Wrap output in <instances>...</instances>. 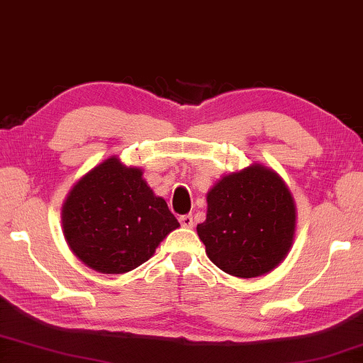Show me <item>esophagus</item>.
<instances>
[{"mask_svg": "<svg viewBox=\"0 0 363 363\" xmlns=\"http://www.w3.org/2000/svg\"><path fill=\"white\" fill-rule=\"evenodd\" d=\"M179 223L182 228H192L194 226V218L192 215H184L179 218Z\"/></svg>", "mask_w": 363, "mask_h": 363, "instance_id": "obj_1", "label": "esophagus"}]
</instances>
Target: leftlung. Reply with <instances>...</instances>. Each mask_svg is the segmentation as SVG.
Returning a JSON list of instances; mask_svg holds the SVG:
<instances>
[{"label": "left lung", "mask_w": 363, "mask_h": 363, "mask_svg": "<svg viewBox=\"0 0 363 363\" xmlns=\"http://www.w3.org/2000/svg\"><path fill=\"white\" fill-rule=\"evenodd\" d=\"M197 226L210 260L238 278H258L283 263L296 235L294 197L278 172L262 163L224 174L206 194Z\"/></svg>", "instance_id": "1"}]
</instances>
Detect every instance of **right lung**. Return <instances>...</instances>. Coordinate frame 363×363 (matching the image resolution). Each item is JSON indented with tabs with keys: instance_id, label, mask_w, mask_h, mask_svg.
Wrapping results in <instances>:
<instances>
[{
	"instance_id": "obj_1",
	"label": "right lung",
	"mask_w": 363,
	"mask_h": 363,
	"mask_svg": "<svg viewBox=\"0 0 363 363\" xmlns=\"http://www.w3.org/2000/svg\"><path fill=\"white\" fill-rule=\"evenodd\" d=\"M62 234L80 262L103 274H123L152 258L181 226L137 166L113 155L74 184L61 210Z\"/></svg>"
}]
</instances>
